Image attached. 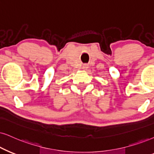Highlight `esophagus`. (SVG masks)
Masks as SVG:
<instances>
[{"label": "esophagus", "instance_id": "esophagus-1", "mask_svg": "<svg viewBox=\"0 0 154 154\" xmlns=\"http://www.w3.org/2000/svg\"><path fill=\"white\" fill-rule=\"evenodd\" d=\"M83 68H85V69H86V68H88V65L85 64V65H83Z\"/></svg>", "mask_w": 154, "mask_h": 154}]
</instances>
